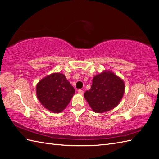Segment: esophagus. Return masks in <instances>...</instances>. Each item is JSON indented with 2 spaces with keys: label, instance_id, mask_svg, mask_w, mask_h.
I'll use <instances>...</instances> for the list:
<instances>
[{
  "label": "esophagus",
  "instance_id": "34e87169",
  "mask_svg": "<svg viewBox=\"0 0 159 159\" xmlns=\"http://www.w3.org/2000/svg\"><path fill=\"white\" fill-rule=\"evenodd\" d=\"M78 92L80 94H81V95H83V94H84V91H83L82 89H78Z\"/></svg>",
  "mask_w": 159,
  "mask_h": 159
}]
</instances>
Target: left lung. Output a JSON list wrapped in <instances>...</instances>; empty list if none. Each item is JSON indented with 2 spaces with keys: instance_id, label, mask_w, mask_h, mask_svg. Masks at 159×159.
<instances>
[{
  "instance_id": "left-lung-1",
  "label": "left lung",
  "mask_w": 159,
  "mask_h": 159,
  "mask_svg": "<svg viewBox=\"0 0 159 159\" xmlns=\"http://www.w3.org/2000/svg\"><path fill=\"white\" fill-rule=\"evenodd\" d=\"M125 92L123 80L113 71L105 70L93 77L91 89L84 98L95 113L112 110L121 102Z\"/></svg>"
}]
</instances>
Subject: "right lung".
Instances as JSON below:
<instances>
[{"mask_svg":"<svg viewBox=\"0 0 159 159\" xmlns=\"http://www.w3.org/2000/svg\"><path fill=\"white\" fill-rule=\"evenodd\" d=\"M36 91L41 104L55 113L63 111L75 93L74 87L61 73L44 77L37 84Z\"/></svg>","mask_w":159,"mask_h":159,"instance_id":"1","label":"right lung"}]
</instances>
